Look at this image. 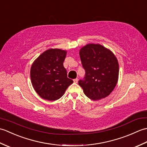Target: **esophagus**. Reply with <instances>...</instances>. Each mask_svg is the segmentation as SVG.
Wrapping results in <instances>:
<instances>
[{
	"mask_svg": "<svg viewBox=\"0 0 147 147\" xmlns=\"http://www.w3.org/2000/svg\"><path fill=\"white\" fill-rule=\"evenodd\" d=\"M73 82H74V83H77L78 82V78H76V79H74V80H73Z\"/></svg>",
	"mask_w": 147,
	"mask_h": 147,
	"instance_id": "1",
	"label": "esophagus"
}]
</instances>
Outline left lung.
Returning a JSON list of instances; mask_svg holds the SVG:
<instances>
[{
  "label": "left lung",
  "instance_id": "obj_1",
  "mask_svg": "<svg viewBox=\"0 0 147 147\" xmlns=\"http://www.w3.org/2000/svg\"><path fill=\"white\" fill-rule=\"evenodd\" d=\"M85 76L78 82L85 95L93 100L105 98L113 91L119 77V63L110 50L89 43L80 51Z\"/></svg>",
  "mask_w": 147,
  "mask_h": 147
}]
</instances>
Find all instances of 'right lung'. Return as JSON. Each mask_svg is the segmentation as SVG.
I'll use <instances>...</instances> for the list:
<instances>
[{"label": "right lung", "instance_id": "add662e5", "mask_svg": "<svg viewBox=\"0 0 147 147\" xmlns=\"http://www.w3.org/2000/svg\"><path fill=\"white\" fill-rule=\"evenodd\" d=\"M66 51L51 49L43 52L33 62L30 77L33 88L45 100H56L64 94L73 81L67 76L63 65Z\"/></svg>", "mask_w": 147, "mask_h": 147}]
</instances>
